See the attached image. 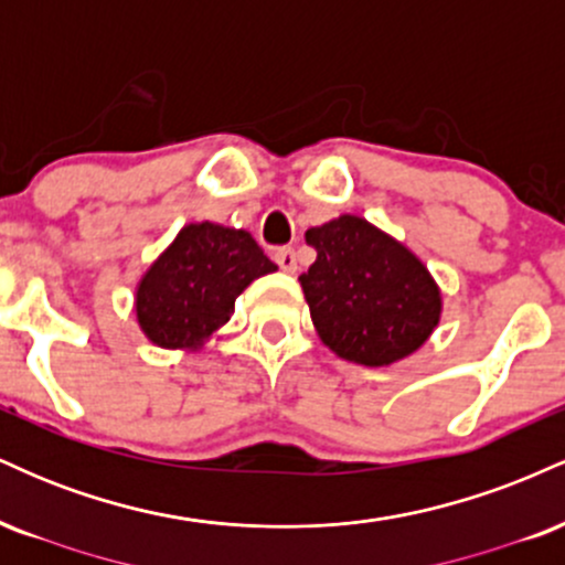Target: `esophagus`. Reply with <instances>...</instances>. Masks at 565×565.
I'll use <instances>...</instances> for the list:
<instances>
[{"mask_svg": "<svg viewBox=\"0 0 565 565\" xmlns=\"http://www.w3.org/2000/svg\"><path fill=\"white\" fill-rule=\"evenodd\" d=\"M274 260L278 263V268H281L284 274H295L297 270V255L291 246H281V249H276Z\"/></svg>", "mask_w": 565, "mask_h": 565, "instance_id": "1", "label": "esophagus"}]
</instances>
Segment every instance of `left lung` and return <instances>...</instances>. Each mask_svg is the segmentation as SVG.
I'll list each match as a JSON object with an SVG mask.
<instances>
[{
	"label": "left lung",
	"mask_w": 565,
	"mask_h": 565,
	"mask_svg": "<svg viewBox=\"0 0 565 565\" xmlns=\"http://www.w3.org/2000/svg\"><path fill=\"white\" fill-rule=\"evenodd\" d=\"M305 242L319 252L300 276L310 319L340 359L387 366L436 329L440 291L404 244L353 215L310 228Z\"/></svg>",
	"instance_id": "1"
}]
</instances>
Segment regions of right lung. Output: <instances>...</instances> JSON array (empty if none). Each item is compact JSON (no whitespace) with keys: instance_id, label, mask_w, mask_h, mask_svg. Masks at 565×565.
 Instances as JSON below:
<instances>
[{"instance_id":"right-lung-1","label":"right lung","mask_w":565,"mask_h":565,"mask_svg":"<svg viewBox=\"0 0 565 565\" xmlns=\"http://www.w3.org/2000/svg\"><path fill=\"white\" fill-rule=\"evenodd\" d=\"M276 265L246 231L193 223L148 268L138 287V323L159 348H196L231 319L233 302Z\"/></svg>"}]
</instances>
